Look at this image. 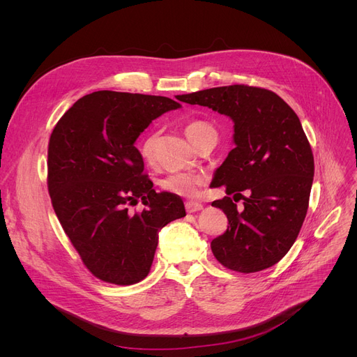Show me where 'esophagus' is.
Listing matches in <instances>:
<instances>
[{"label": "esophagus", "instance_id": "34e87169", "mask_svg": "<svg viewBox=\"0 0 357 357\" xmlns=\"http://www.w3.org/2000/svg\"><path fill=\"white\" fill-rule=\"evenodd\" d=\"M185 210H186V213H197V211H199V210H202V204H199V202H194V201H188V202H185Z\"/></svg>", "mask_w": 357, "mask_h": 357}]
</instances>
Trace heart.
Wrapping results in <instances>:
<instances>
[{"instance_id":"obj_1","label":"heart","mask_w":357,"mask_h":357,"mask_svg":"<svg viewBox=\"0 0 357 357\" xmlns=\"http://www.w3.org/2000/svg\"><path fill=\"white\" fill-rule=\"evenodd\" d=\"M185 136L188 140L195 144L204 135L213 133L214 127L202 120H192L183 128ZM155 143L156 135L150 133L147 135L139 144V152L144 162H152L155 156ZM204 183V176L191 172H182V174H172L160 181V188L172 195L194 198L198 194L199 186Z\"/></svg>"}]
</instances>
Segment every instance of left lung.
Segmentation results:
<instances>
[{"mask_svg":"<svg viewBox=\"0 0 357 357\" xmlns=\"http://www.w3.org/2000/svg\"><path fill=\"white\" fill-rule=\"evenodd\" d=\"M179 100L234 121L236 147L211 183L226 188L227 197L213 205L229 218L227 231L211 241L215 259L241 273L273 266L292 248L308 210L314 156L301 121L282 98L259 86H217ZM229 195L243 199L241 211Z\"/></svg>","mask_w":357,"mask_h":357,"instance_id":"obj_1","label":"left lung"}]
</instances>
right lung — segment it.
<instances>
[{"mask_svg":"<svg viewBox=\"0 0 357 357\" xmlns=\"http://www.w3.org/2000/svg\"><path fill=\"white\" fill-rule=\"evenodd\" d=\"M181 104L156 96L97 91L54 126L47 149L53 210L86 269L104 282L133 285L150 272L158 234L185 217L178 195L156 192L135 142ZM142 199L146 208L129 213Z\"/></svg>","mask_w":357,"mask_h":357,"instance_id":"1","label":"right lung"}]
</instances>
